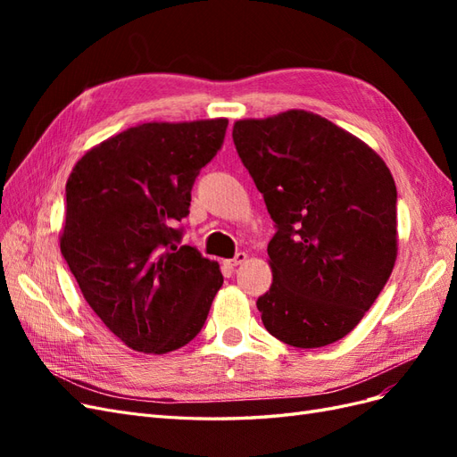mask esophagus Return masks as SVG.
<instances>
[{
  "label": "esophagus",
  "mask_w": 457,
  "mask_h": 457,
  "mask_svg": "<svg viewBox=\"0 0 457 457\" xmlns=\"http://www.w3.org/2000/svg\"><path fill=\"white\" fill-rule=\"evenodd\" d=\"M247 259V255L244 253V252H238L237 255H234V259H230V261H227V265L230 267V269H234V267H238V265H242V262Z\"/></svg>",
  "instance_id": "obj_1"
}]
</instances>
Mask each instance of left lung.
<instances>
[{"instance_id":"left-lung-1","label":"left lung","mask_w":457,"mask_h":457,"mask_svg":"<svg viewBox=\"0 0 457 457\" xmlns=\"http://www.w3.org/2000/svg\"><path fill=\"white\" fill-rule=\"evenodd\" d=\"M232 141L265 198L272 286L257 299L267 331L326 347L362 320L396 259V187L385 162L329 120L287 110L234 123Z\"/></svg>"}]
</instances>
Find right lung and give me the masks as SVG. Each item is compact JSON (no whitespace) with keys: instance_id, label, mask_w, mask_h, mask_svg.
Segmentation results:
<instances>
[{"instance_id":"1","label":"right lung","mask_w":457,"mask_h":457,"mask_svg":"<svg viewBox=\"0 0 457 457\" xmlns=\"http://www.w3.org/2000/svg\"><path fill=\"white\" fill-rule=\"evenodd\" d=\"M227 126L143 123L91 148L68 177L62 257L95 314L133 351L185 347L223 286L215 261L179 245L175 223Z\"/></svg>"}]
</instances>
